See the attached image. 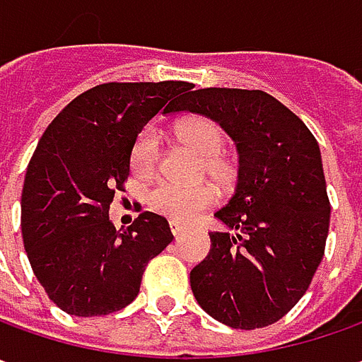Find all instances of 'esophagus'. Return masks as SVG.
Instances as JSON below:
<instances>
[{
	"label": "esophagus",
	"mask_w": 362,
	"mask_h": 362,
	"mask_svg": "<svg viewBox=\"0 0 362 362\" xmlns=\"http://www.w3.org/2000/svg\"><path fill=\"white\" fill-rule=\"evenodd\" d=\"M170 232H172L174 236H178V234H182V232H184V224L176 222V220H170Z\"/></svg>",
	"instance_id": "34e87169"
}]
</instances>
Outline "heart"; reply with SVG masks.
Returning <instances> with one entry per match:
<instances>
[{
    "label": "heart",
    "mask_w": 362,
    "mask_h": 362,
    "mask_svg": "<svg viewBox=\"0 0 362 362\" xmlns=\"http://www.w3.org/2000/svg\"><path fill=\"white\" fill-rule=\"evenodd\" d=\"M176 136L184 146H188L198 156H202V170L222 186H228L236 176V166L230 158L222 154L224 132L216 122L208 118H192L182 122L176 128ZM160 162V138L156 130L146 128L134 140L130 152V166L136 176H152ZM216 202V190L208 184L202 186H182L174 182H162L148 192V206L168 218H196L202 210Z\"/></svg>",
    "instance_id": "b5f03b06"
}]
</instances>
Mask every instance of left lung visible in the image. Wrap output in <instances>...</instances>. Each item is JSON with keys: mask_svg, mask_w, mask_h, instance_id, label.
<instances>
[{"mask_svg": "<svg viewBox=\"0 0 362 362\" xmlns=\"http://www.w3.org/2000/svg\"><path fill=\"white\" fill-rule=\"evenodd\" d=\"M218 122L238 150V182L214 214L210 252L190 272L194 298L232 329L268 327L293 308L325 255L330 204L320 148L305 122L262 90L204 88L172 112Z\"/></svg>", "mask_w": 362, "mask_h": 362, "instance_id": "8db88e82", "label": "left lung"}]
</instances>
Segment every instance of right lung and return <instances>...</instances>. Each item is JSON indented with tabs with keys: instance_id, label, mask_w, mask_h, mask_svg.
Masks as SVG:
<instances>
[{
	"instance_id": "right-lung-1",
	"label": "right lung",
	"mask_w": 362,
	"mask_h": 362,
	"mask_svg": "<svg viewBox=\"0 0 362 362\" xmlns=\"http://www.w3.org/2000/svg\"><path fill=\"white\" fill-rule=\"evenodd\" d=\"M188 90V81L102 83L45 128L23 180L21 236L35 279L68 315L102 317L130 305L148 260L172 243L164 216L142 212L116 230L107 210L130 174L138 134Z\"/></svg>"
}]
</instances>
